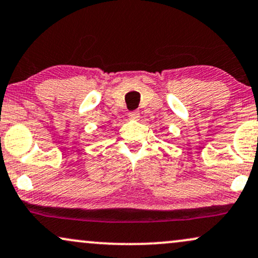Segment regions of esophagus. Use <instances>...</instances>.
<instances>
[{
    "label": "esophagus",
    "mask_w": 258,
    "mask_h": 258,
    "mask_svg": "<svg viewBox=\"0 0 258 258\" xmlns=\"http://www.w3.org/2000/svg\"><path fill=\"white\" fill-rule=\"evenodd\" d=\"M128 117L131 120H139V117H141V114H139V111H137V110L130 111Z\"/></svg>",
    "instance_id": "esophagus-1"
}]
</instances>
